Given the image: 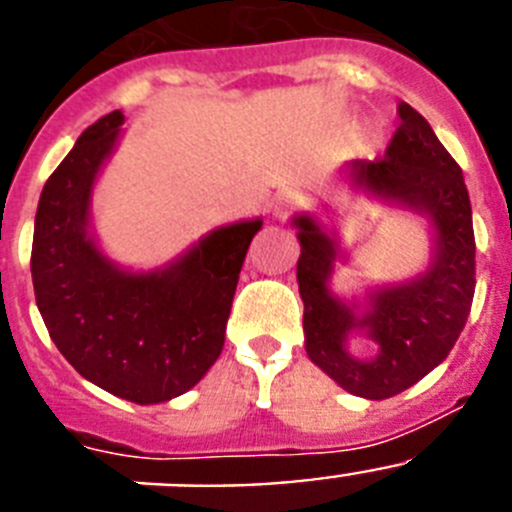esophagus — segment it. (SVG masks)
<instances>
[{
    "instance_id": "esophagus-1",
    "label": "esophagus",
    "mask_w": 512,
    "mask_h": 512,
    "mask_svg": "<svg viewBox=\"0 0 512 512\" xmlns=\"http://www.w3.org/2000/svg\"><path fill=\"white\" fill-rule=\"evenodd\" d=\"M302 207V194L300 192H279L274 200H271V212L277 217H289L295 210Z\"/></svg>"
}]
</instances>
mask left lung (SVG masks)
I'll return each instance as SVG.
<instances>
[{"label":"left lung","instance_id":"8db88e82","mask_svg":"<svg viewBox=\"0 0 512 512\" xmlns=\"http://www.w3.org/2000/svg\"><path fill=\"white\" fill-rule=\"evenodd\" d=\"M356 184L425 212L436 228V259L428 274L372 295V307L354 315L328 292L336 246L310 217H297V282L305 302V348L343 390L384 400L408 390L441 364L467 325L474 297V228L469 192L459 164L410 104H400V128L384 156L354 164ZM366 327L380 343L372 362L351 360L345 333Z\"/></svg>","mask_w":512,"mask_h":512}]
</instances>
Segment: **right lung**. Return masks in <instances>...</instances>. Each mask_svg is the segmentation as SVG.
Here are the masks:
<instances>
[{"mask_svg":"<svg viewBox=\"0 0 512 512\" xmlns=\"http://www.w3.org/2000/svg\"><path fill=\"white\" fill-rule=\"evenodd\" d=\"M122 112L79 135L40 192L35 302L66 361L102 390L138 405L184 395L217 361L248 243L261 220L210 233L156 274H125L87 235L94 176L120 135Z\"/></svg>","mask_w":512,"mask_h":512,"instance_id":"obj_1","label":"right lung"}]
</instances>
